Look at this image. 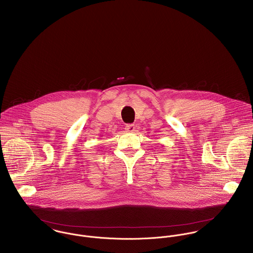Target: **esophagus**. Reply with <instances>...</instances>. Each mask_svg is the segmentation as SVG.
Here are the masks:
<instances>
[{"mask_svg":"<svg viewBox=\"0 0 253 253\" xmlns=\"http://www.w3.org/2000/svg\"><path fill=\"white\" fill-rule=\"evenodd\" d=\"M125 129H126V132H128V133H132V132L135 130V126H134V125H131V124L126 125V127H125Z\"/></svg>","mask_w":253,"mask_h":253,"instance_id":"1","label":"esophagus"}]
</instances>
